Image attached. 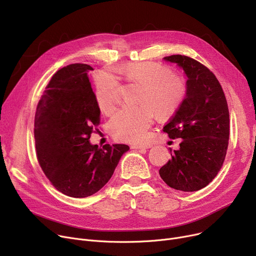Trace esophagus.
Wrapping results in <instances>:
<instances>
[{"mask_svg":"<svg viewBox=\"0 0 256 256\" xmlns=\"http://www.w3.org/2000/svg\"><path fill=\"white\" fill-rule=\"evenodd\" d=\"M152 145L150 143H143V144H134L132 145V150H148Z\"/></svg>","mask_w":256,"mask_h":256,"instance_id":"34e87169","label":"esophagus"}]
</instances>
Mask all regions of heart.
<instances>
[{
  "mask_svg": "<svg viewBox=\"0 0 256 256\" xmlns=\"http://www.w3.org/2000/svg\"><path fill=\"white\" fill-rule=\"evenodd\" d=\"M114 72L140 86L137 100L140 104L122 108L110 120V132L117 140H142L152 124L154 113L158 119L169 118L176 114L186 98L184 80L172 74L165 65L132 62L115 67ZM96 100L104 114L113 113L120 102V85L114 76L104 72L98 76Z\"/></svg>",
  "mask_w": 256,
  "mask_h": 256,
  "instance_id": "obj_1",
  "label": "heart"
}]
</instances>
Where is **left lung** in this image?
<instances>
[{"instance_id":"obj_1","label":"left lung","mask_w":256,"mask_h":256,"mask_svg":"<svg viewBox=\"0 0 256 256\" xmlns=\"http://www.w3.org/2000/svg\"><path fill=\"white\" fill-rule=\"evenodd\" d=\"M164 60L184 70L186 94L163 128L170 139H182L180 150L171 152L158 173L173 189L194 192L206 186L223 165L230 139V112L219 80L208 67L182 55Z\"/></svg>"}]
</instances>
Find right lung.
Wrapping results in <instances>:
<instances>
[{
	"label": "right lung",
	"instance_id": "obj_1",
	"mask_svg": "<svg viewBox=\"0 0 256 256\" xmlns=\"http://www.w3.org/2000/svg\"><path fill=\"white\" fill-rule=\"evenodd\" d=\"M87 64L67 65L52 76L40 98L34 120L36 154L40 167L61 193L84 198L110 180L120 158L130 147L89 141L100 122Z\"/></svg>",
	"mask_w": 256,
	"mask_h": 256
}]
</instances>
